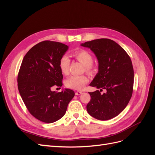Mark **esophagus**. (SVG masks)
<instances>
[{"label": "esophagus", "instance_id": "1", "mask_svg": "<svg viewBox=\"0 0 155 155\" xmlns=\"http://www.w3.org/2000/svg\"><path fill=\"white\" fill-rule=\"evenodd\" d=\"M76 96H79V95H80V94H82V92H81V91H77V92H76Z\"/></svg>", "mask_w": 155, "mask_h": 155}]
</instances>
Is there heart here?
Masks as SVG:
<instances>
[{"label":"heart","mask_w":155,"mask_h":155,"mask_svg":"<svg viewBox=\"0 0 155 155\" xmlns=\"http://www.w3.org/2000/svg\"><path fill=\"white\" fill-rule=\"evenodd\" d=\"M72 55L78 61L85 65V71L88 74H94L96 70V64L93 63V56L88 51L80 49L74 51ZM59 67L61 72L65 76H67L70 73V61L66 55H63L59 59ZM89 82V78L86 75L81 76H72L68 78L65 85L70 88L75 90L81 91L85 87V85Z\"/></svg>","instance_id":"b5f03b06"}]
</instances>
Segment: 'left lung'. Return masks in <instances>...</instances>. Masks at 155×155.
<instances>
[{
  "instance_id": "left-lung-1",
  "label": "left lung",
  "mask_w": 155,
  "mask_h": 155,
  "mask_svg": "<svg viewBox=\"0 0 155 155\" xmlns=\"http://www.w3.org/2000/svg\"><path fill=\"white\" fill-rule=\"evenodd\" d=\"M81 46L91 48L99 62V72L90 86L100 88V91L89 92L91 101L87 110L99 120L113 118L124 110L133 94L134 70L131 59L125 50L111 39H95ZM103 89L107 92L101 94Z\"/></svg>"
}]
</instances>
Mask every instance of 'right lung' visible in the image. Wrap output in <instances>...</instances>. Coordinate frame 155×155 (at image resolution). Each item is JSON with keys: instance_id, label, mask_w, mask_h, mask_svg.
Masks as SVG:
<instances>
[{"instance_id": "right-lung-1", "label": "right lung", "mask_w": 155, "mask_h": 155, "mask_svg": "<svg viewBox=\"0 0 155 155\" xmlns=\"http://www.w3.org/2000/svg\"><path fill=\"white\" fill-rule=\"evenodd\" d=\"M68 46L44 41L25 55L17 76L18 89L30 113L45 123H53L64 115L75 93L71 89L56 93L54 86L63 85L59 62Z\"/></svg>"}]
</instances>
